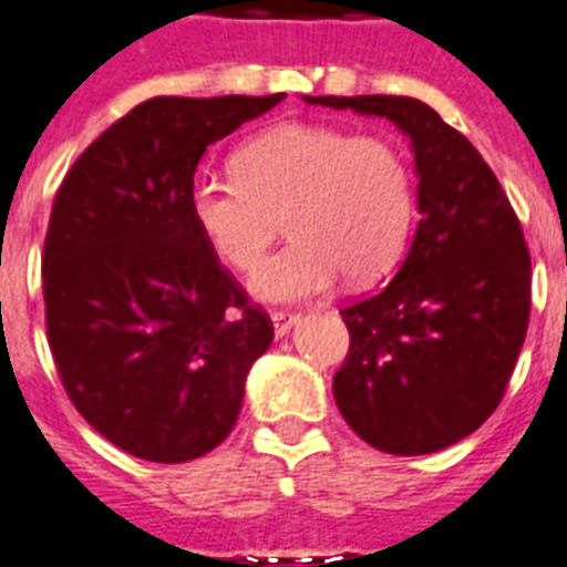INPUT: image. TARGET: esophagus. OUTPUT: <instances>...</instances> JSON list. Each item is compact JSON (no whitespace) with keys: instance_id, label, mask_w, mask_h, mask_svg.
Segmentation results:
<instances>
[{"instance_id":"34e87169","label":"esophagus","mask_w":567,"mask_h":567,"mask_svg":"<svg viewBox=\"0 0 567 567\" xmlns=\"http://www.w3.org/2000/svg\"><path fill=\"white\" fill-rule=\"evenodd\" d=\"M270 320H274L276 338H285V334H288V331L299 323V315H293V311H274V315H270Z\"/></svg>"}]
</instances>
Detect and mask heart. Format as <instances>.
I'll return each mask as SVG.
<instances>
[{
    "mask_svg": "<svg viewBox=\"0 0 567 567\" xmlns=\"http://www.w3.org/2000/svg\"><path fill=\"white\" fill-rule=\"evenodd\" d=\"M233 168L236 177H195L188 212L218 259L241 274L259 268L285 220L291 244L250 282L259 299L317 297L338 274L372 282L402 259L416 183L390 140L285 122L244 142Z\"/></svg>",
    "mask_w": 567,
    "mask_h": 567,
    "instance_id": "obj_1",
    "label": "heart"
}]
</instances>
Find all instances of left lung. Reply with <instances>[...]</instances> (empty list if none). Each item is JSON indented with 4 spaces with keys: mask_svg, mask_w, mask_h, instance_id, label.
Wrapping results in <instances>:
<instances>
[{
    "mask_svg": "<svg viewBox=\"0 0 567 567\" xmlns=\"http://www.w3.org/2000/svg\"><path fill=\"white\" fill-rule=\"evenodd\" d=\"M381 116L411 140L419 220L388 288L340 311L349 355L334 402L388 454L449 449L507 390L530 320V252L498 177L436 110L408 95H306Z\"/></svg>",
    "mask_w": 567,
    "mask_h": 567,
    "instance_id": "8db88e82",
    "label": "left lung"
}]
</instances>
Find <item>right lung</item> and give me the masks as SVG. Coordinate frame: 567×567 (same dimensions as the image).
<instances>
[{
	"label": "right lung",
	"mask_w": 567,
	"mask_h": 567,
	"mask_svg": "<svg viewBox=\"0 0 567 567\" xmlns=\"http://www.w3.org/2000/svg\"><path fill=\"white\" fill-rule=\"evenodd\" d=\"M285 95L142 101L69 168L43 247L60 381L104 440L151 463L220 445L274 323L220 268L188 212L212 142Z\"/></svg>",
	"instance_id": "add662e5"
}]
</instances>
